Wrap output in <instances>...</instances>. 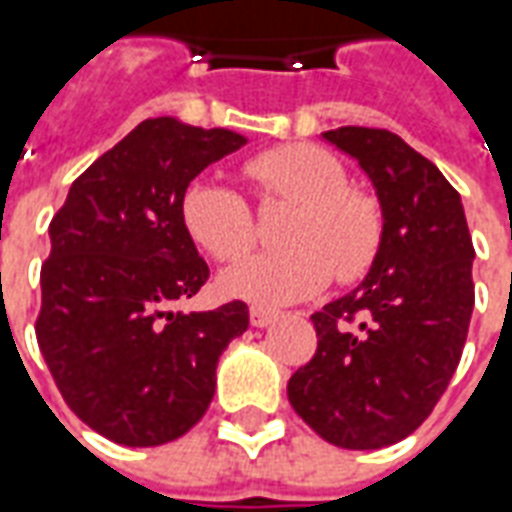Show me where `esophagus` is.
<instances>
[{"label": "esophagus", "instance_id": "1", "mask_svg": "<svg viewBox=\"0 0 512 512\" xmlns=\"http://www.w3.org/2000/svg\"><path fill=\"white\" fill-rule=\"evenodd\" d=\"M274 318H277V312L268 310V307H257V304L255 307H249V321H252V326H260V329H263V326H268Z\"/></svg>", "mask_w": 512, "mask_h": 512}]
</instances>
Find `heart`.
<instances>
[{"label": "heart", "mask_w": 512, "mask_h": 512, "mask_svg": "<svg viewBox=\"0 0 512 512\" xmlns=\"http://www.w3.org/2000/svg\"><path fill=\"white\" fill-rule=\"evenodd\" d=\"M244 175L263 205H296L282 227L285 249L238 263L222 288L260 304H285L321 293L332 277L351 285L376 263L384 213L373 194L351 186L348 169L329 150L282 145L249 158ZM186 233L213 260L235 263L255 246L257 219L244 194L227 183L194 180L183 191Z\"/></svg>", "instance_id": "b5f03b06"}]
</instances>
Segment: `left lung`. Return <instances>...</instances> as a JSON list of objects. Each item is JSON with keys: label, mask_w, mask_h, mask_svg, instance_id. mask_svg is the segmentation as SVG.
I'll list each match as a JSON object with an SVG mask.
<instances>
[{"label": "left lung", "mask_w": 512, "mask_h": 512, "mask_svg": "<svg viewBox=\"0 0 512 512\" xmlns=\"http://www.w3.org/2000/svg\"><path fill=\"white\" fill-rule=\"evenodd\" d=\"M326 139L359 161L381 200L384 241L365 282L312 315L318 348L288 400L321 439L378 450L430 417L461 362L474 307V246L461 194L386 128Z\"/></svg>", "instance_id": "obj_1"}]
</instances>
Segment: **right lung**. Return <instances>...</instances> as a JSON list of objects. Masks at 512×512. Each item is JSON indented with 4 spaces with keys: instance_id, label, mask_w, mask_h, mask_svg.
<instances>
[{
    "instance_id": "1",
    "label": "right lung",
    "mask_w": 512,
    "mask_h": 512,
    "mask_svg": "<svg viewBox=\"0 0 512 512\" xmlns=\"http://www.w3.org/2000/svg\"><path fill=\"white\" fill-rule=\"evenodd\" d=\"M246 139L150 117L73 180L40 266V354L84 425L126 447L180 439L208 411L216 365L249 307L175 312L208 282L180 200Z\"/></svg>"
}]
</instances>
